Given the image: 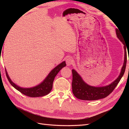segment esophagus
Returning <instances> with one entry per match:
<instances>
[{"instance_id":"34e87169","label":"esophagus","mask_w":129,"mask_h":129,"mask_svg":"<svg viewBox=\"0 0 129 129\" xmlns=\"http://www.w3.org/2000/svg\"><path fill=\"white\" fill-rule=\"evenodd\" d=\"M73 59L72 57H68L67 58V59H66V63H67V65L68 66L71 65L73 63Z\"/></svg>"}]
</instances>
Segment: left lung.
<instances>
[{
	"label": "left lung",
	"mask_w": 129,
	"mask_h": 129,
	"mask_svg": "<svg viewBox=\"0 0 129 129\" xmlns=\"http://www.w3.org/2000/svg\"><path fill=\"white\" fill-rule=\"evenodd\" d=\"M118 29H116L117 36L118 38L121 41V42H122L124 44V48L125 50V51L124 64L119 76L117 79L113 82L110 85L102 87H95L90 86V85L85 83L82 79L81 77L78 74V73L75 70L73 69V81L72 83V91L74 95L76 98L82 100L87 101L97 100L105 98V97L108 96L113 91V90L117 86V85L118 84L120 79H122L125 73V71L127 61V55L126 51L125 50L126 46L125 45V42L124 41L125 40L123 37L122 36V35H121Z\"/></svg>",
	"instance_id": "1"
}]
</instances>
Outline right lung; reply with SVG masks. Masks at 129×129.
I'll return each instance as SVG.
<instances>
[{
  "label": "right lung",
  "mask_w": 129,
  "mask_h": 129,
  "mask_svg": "<svg viewBox=\"0 0 129 129\" xmlns=\"http://www.w3.org/2000/svg\"><path fill=\"white\" fill-rule=\"evenodd\" d=\"M66 66L65 61H63L60 63L59 65L54 68L52 71L50 72L49 75L46 78L42 83L37 86L30 88H22L18 87V85L13 83L7 74L6 71V75L7 79L10 82V84L12 86L16 89L19 91H20L22 94L26 96L31 97H41L44 96L50 92L53 88V83L54 80V78L57 75V74L59 72L60 70Z\"/></svg>",
  "instance_id": "add662e5"
}]
</instances>
